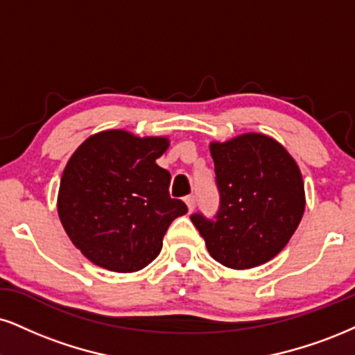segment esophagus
<instances>
[{
    "label": "esophagus",
    "instance_id": "esophagus-1",
    "mask_svg": "<svg viewBox=\"0 0 355 355\" xmlns=\"http://www.w3.org/2000/svg\"><path fill=\"white\" fill-rule=\"evenodd\" d=\"M184 202L187 205V209H189V212L194 211V207H196V198H194V196H192V194L191 196H186Z\"/></svg>",
    "mask_w": 355,
    "mask_h": 355
}]
</instances>
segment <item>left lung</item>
<instances>
[{
	"label": "left lung",
	"mask_w": 355,
	"mask_h": 355,
	"mask_svg": "<svg viewBox=\"0 0 355 355\" xmlns=\"http://www.w3.org/2000/svg\"><path fill=\"white\" fill-rule=\"evenodd\" d=\"M220 205L216 218L192 214L214 260L247 270L277 257L304 214L301 171L273 138L245 133L211 143Z\"/></svg>",
	"instance_id": "8db88e82"
}]
</instances>
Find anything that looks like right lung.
<instances>
[{"instance_id": "add662e5", "label": "right lung", "mask_w": 355, "mask_h": 355, "mask_svg": "<svg viewBox=\"0 0 355 355\" xmlns=\"http://www.w3.org/2000/svg\"><path fill=\"white\" fill-rule=\"evenodd\" d=\"M164 137L100 131L71 156L60 179L57 212L65 234L92 263L116 273L150 265L171 222L187 212L171 199V174L156 159Z\"/></svg>"}]
</instances>
